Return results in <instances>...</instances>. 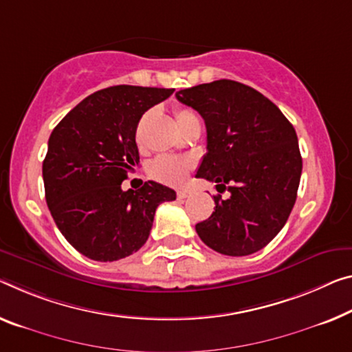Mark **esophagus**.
<instances>
[{"label": "esophagus", "instance_id": "esophagus-1", "mask_svg": "<svg viewBox=\"0 0 352 352\" xmlns=\"http://www.w3.org/2000/svg\"><path fill=\"white\" fill-rule=\"evenodd\" d=\"M190 197V190H177V198L179 199H186Z\"/></svg>", "mask_w": 352, "mask_h": 352}]
</instances>
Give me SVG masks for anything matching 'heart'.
I'll list each match as a JSON object with an SVG mask.
<instances>
[{
    "label": "heart",
    "instance_id": "b5f03b06",
    "mask_svg": "<svg viewBox=\"0 0 352 352\" xmlns=\"http://www.w3.org/2000/svg\"><path fill=\"white\" fill-rule=\"evenodd\" d=\"M175 116L181 132L190 126V124L199 122L197 115H195L190 108L186 107H176ZM190 168L192 164L188 160L173 157V155H160V157L151 162L148 166V173L151 177H154V179L160 182L170 184V186H181L187 179Z\"/></svg>",
    "mask_w": 352,
    "mask_h": 352
}]
</instances>
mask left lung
Segmentation results:
<instances>
[{
  "instance_id": "obj_1",
  "label": "left lung",
  "mask_w": 352,
  "mask_h": 352,
  "mask_svg": "<svg viewBox=\"0 0 352 352\" xmlns=\"http://www.w3.org/2000/svg\"><path fill=\"white\" fill-rule=\"evenodd\" d=\"M206 124L208 153L197 177L217 182L228 199L197 223L199 239L228 256L266 247L288 220L297 198L302 157L297 135L278 107L256 89L232 80L176 93Z\"/></svg>"
}]
</instances>
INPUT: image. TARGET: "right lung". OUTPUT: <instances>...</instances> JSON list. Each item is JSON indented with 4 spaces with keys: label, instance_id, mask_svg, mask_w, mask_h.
<instances>
[{
    "label": "right lung",
    "instance_id": "obj_1",
    "mask_svg": "<svg viewBox=\"0 0 352 352\" xmlns=\"http://www.w3.org/2000/svg\"><path fill=\"white\" fill-rule=\"evenodd\" d=\"M175 89L120 85L72 108L48 138L44 176L47 206L75 250L94 261H118L148 241L160 203L176 192L154 181L124 192L140 164L135 142L144 111Z\"/></svg>",
    "mask_w": 352,
    "mask_h": 352
}]
</instances>
